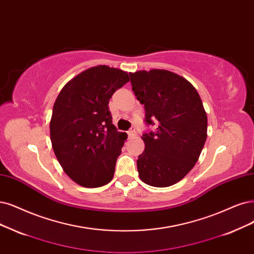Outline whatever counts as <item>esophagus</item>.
Wrapping results in <instances>:
<instances>
[{"label":"esophagus","mask_w":254,"mask_h":254,"mask_svg":"<svg viewBox=\"0 0 254 254\" xmlns=\"http://www.w3.org/2000/svg\"><path fill=\"white\" fill-rule=\"evenodd\" d=\"M127 134H128V136L129 137H133V136H135L136 135V128L134 127H132L129 128V130L127 132Z\"/></svg>","instance_id":"obj_1"}]
</instances>
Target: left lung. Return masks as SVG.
<instances>
[{
  "label": "left lung",
  "instance_id": "obj_1",
  "mask_svg": "<svg viewBox=\"0 0 254 254\" xmlns=\"http://www.w3.org/2000/svg\"><path fill=\"white\" fill-rule=\"evenodd\" d=\"M132 90L145 110L146 125L156 132L142 135L139 177L155 187L182 180L198 161L207 138V115L192 84L174 72L153 69L129 73Z\"/></svg>",
  "mask_w": 254,
  "mask_h": 254
}]
</instances>
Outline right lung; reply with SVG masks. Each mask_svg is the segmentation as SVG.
Returning <instances> with one entry per match:
<instances>
[{
	"mask_svg": "<svg viewBox=\"0 0 254 254\" xmlns=\"http://www.w3.org/2000/svg\"><path fill=\"white\" fill-rule=\"evenodd\" d=\"M129 80L127 72L96 65L79 73L60 92L50 121L54 154L64 172L83 187H100L114 176L127 138L112 124L109 100Z\"/></svg>",
	"mask_w": 254,
	"mask_h": 254,
	"instance_id": "add662e5",
	"label": "right lung"
}]
</instances>
